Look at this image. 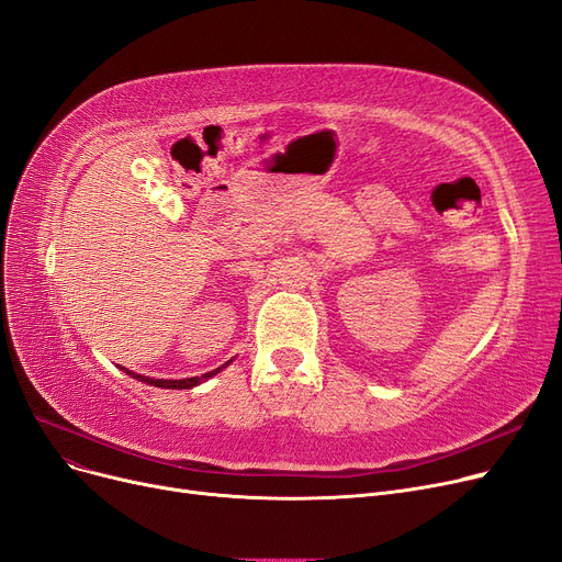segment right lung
I'll list each match as a JSON object with an SVG mask.
<instances>
[{"mask_svg":"<svg viewBox=\"0 0 562 562\" xmlns=\"http://www.w3.org/2000/svg\"><path fill=\"white\" fill-rule=\"evenodd\" d=\"M232 362V360H229ZM229 362H225L223 368H227ZM223 368H217V370H213V372H206V374H202V376H190V379H177V381H167V379H151V376H142V374H135V372H131V370H126V374H131L133 379H137V381H142V383H149V385H156V387H172V390H190V387H194V385H200L202 381H206V379H211L213 374H217L221 372Z\"/></svg>","mask_w":562,"mask_h":562,"instance_id":"right-lung-1","label":"right lung"}]
</instances>
